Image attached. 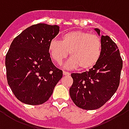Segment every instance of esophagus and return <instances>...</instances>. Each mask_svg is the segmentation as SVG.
Masks as SVG:
<instances>
[{"mask_svg": "<svg viewBox=\"0 0 129 129\" xmlns=\"http://www.w3.org/2000/svg\"><path fill=\"white\" fill-rule=\"evenodd\" d=\"M63 74L64 76H69L70 73L69 72H66V71H63Z\"/></svg>", "mask_w": 129, "mask_h": 129, "instance_id": "1", "label": "esophagus"}]
</instances>
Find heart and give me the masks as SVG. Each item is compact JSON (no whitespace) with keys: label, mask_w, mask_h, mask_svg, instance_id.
I'll use <instances>...</instances> for the list:
<instances>
[{"label":"heart","mask_w":129,"mask_h":129,"mask_svg":"<svg viewBox=\"0 0 129 129\" xmlns=\"http://www.w3.org/2000/svg\"><path fill=\"white\" fill-rule=\"evenodd\" d=\"M102 48V42L99 36L85 31L73 30L63 34L61 41L52 40L48 48L52 59L58 65L61 64L70 52L71 58L66 67H80L82 70H87L99 62Z\"/></svg>","instance_id":"b5f03b06"}]
</instances>
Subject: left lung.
I'll return each instance as SVG.
<instances>
[{
	"label": "left lung",
	"instance_id": "1",
	"mask_svg": "<svg viewBox=\"0 0 129 129\" xmlns=\"http://www.w3.org/2000/svg\"><path fill=\"white\" fill-rule=\"evenodd\" d=\"M100 35V29L95 28ZM102 54L99 62L89 71L72 73L73 83L70 96L79 108H100L115 94L120 84L122 60L118 47L109 36L102 35Z\"/></svg>",
	"mask_w": 129,
	"mask_h": 129
}]
</instances>
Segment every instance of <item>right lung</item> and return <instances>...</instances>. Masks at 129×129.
I'll return each instance as SVG.
<instances>
[{
    "mask_svg": "<svg viewBox=\"0 0 129 129\" xmlns=\"http://www.w3.org/2000/svg\"><path fill=\"white\" fill-rule=\"evenodd\" d=\"M59 26L40 23L26 28L14 39L5 57L7 79L17 99L38 105L49 99L63 72L52 63L49 44Z\"/></svg>",
    "mask_w": 129,
    "mask_h": 129,
    "instance_id": "obj_1",
    "label": "right lung"
}]
</instances>
